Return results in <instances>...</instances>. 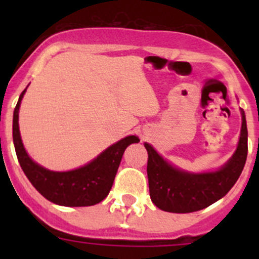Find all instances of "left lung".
<instances>
[{
    "label": "left lung",
    "mask_w": 259,
    "mask_h": 259,
    "mask_svg": "<svg viewBox=\"0 0 259 259\" xmlns=\"http://www.w3.org/2000/svg\"><path fill=\"white\" fill-rule=\"evenodd\" d=\"M242 129L236 153L219 170L188 173L180 170L155 149L145 143L148 151V180L151 202L170 213H192L209 207L232 189L241 176L247 160L248 132L244 111L241 109Z\"/></svg>",
    "instance_id": "8db88e82"
}]
</instances>
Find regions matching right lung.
<instances>
[{
    "label": "right lung",
    "mask_w": 259,
    "mask_h": 259,
    "mask_svg": "<svg viewBox=\"0 0 259 259\" xmlns=\"http://www.w3.org/2000/svg\"><path fill=\"white\" fill-rule=\"evenodd\" d=\"M25 93L26 89L18 98L15 108L12 137L18 163L31 184L50 202L64 207H89L105 199L113 187L125 149L133 143H139V138L135 135L124 138L81 168L70 171L49 170L28 156L21 140L18 110Z\"/></svg>",
    "instance_id": "add662e5"
}]
</instances>
